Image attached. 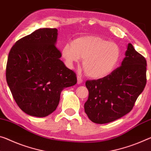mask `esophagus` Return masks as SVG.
<instances>
[{
	"label": "esophagus",
	"mask_w": 151,
	"mask_h": 151,
	"mask_svg": "<svg viewBox=\"0 0 151 151\" xmlns=\"http://www.w3.org/2000/svg\"><path fill=\"white\" fill-rule=\"evenodd\" d=\"M82 82H83L82 78H81L79 76H77V83H78V85L81 84V83H82Z\"/></svg>",
	"instance_id": "obj_1"
}]
</instances>
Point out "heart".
<instances>
[{
	"instance_id": "heart-1",
	"label": "heart",
	"mask_w": 151,
	"mask_h": 151,
	"mask_svg": "<svg viewBox=\"0 0 151 151\" xmlns=\"http://www.w3.org/2000/svg\"><path fill=\"white\" fill-rule=\"evenodd\" d=\"M62 56L70 68L83 59L86 75L93 79H101L116 68L121 58V50L116 44L102 37L84 36L64 45Z\"/></svg>"
}]
</instances>
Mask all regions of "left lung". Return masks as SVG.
<instances>
[{"label":"left lung","instance_id":"obj_1","mask_svg":"<svg viewBox=\"0 0 151 151\" xmlns=\"http://www.w3.org/2000/svg\"><path fill=\"white\" fill-rule=\"evenodd\" d=\"M121 66L106 77L87 81L88 97L85 104L88 118L107 124L130 112L147 83V60L128 44Z\"/></svg>","mask_w":151,"mask_h":151}]
</instances>
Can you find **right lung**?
I'll list each match as a JSON object with an SVG mask.
<instances>
[{
	"instance_id": "1",
	"label": "right lung",
	"mask_w": 151,
	"mask_h": 151,
	"mask_svg": "<svg viewBox=\"0 0 151 151\" xmlns=\"http://www.w3.org/2000/svg\"><path fill=\"white\" fill-rule=\"evenodd\" d=\"M57 37V29H38L18 40L9 52L7 84L17 104L29 116L51 114L62 91L77 82L76 74L60 59Z\"/></svg>"
}]
</instances>
